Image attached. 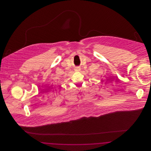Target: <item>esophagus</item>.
Returning <instances> with one entry per match:
<instances>
[{"mask_svg":"<svg viewBox=\"0 0 151 151\" xmlns=\"http://www.w3.org/2000/svg\"><path fill=\"white\" fill-rule=\"evenodd\" d=\"M80 68L79 67H76V68H75V71H80Z\"/></svg>","mask_w":151,"mask_h":151,"instance_id":"1","label":"esophagus"}]
</instances>
